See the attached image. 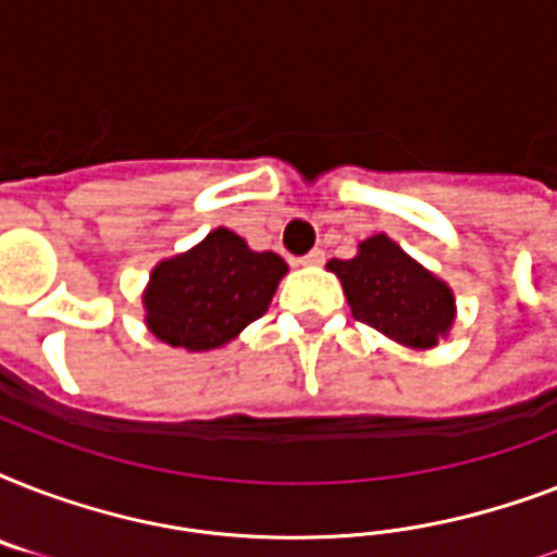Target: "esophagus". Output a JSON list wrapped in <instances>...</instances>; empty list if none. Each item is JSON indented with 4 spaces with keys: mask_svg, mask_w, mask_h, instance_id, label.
Listing matches in <instances>:
<instances>
[{
    "mask_svg": "<svg viewBox=\"0 0 557 557\" xmlns=\"http://www.w3.org/2000/svg\"><path fill=\"white\" fill-rule=\"evenodd\" d=\"M323 260H326L323 248H312V251L306 253V257H300V262H304V265H321Z\"/></svg>",
    "mask_w": 557,
    "mask_h": 557,
    "instance_id": "34e87169",
    "label": "esophagus"
}]
</instances>
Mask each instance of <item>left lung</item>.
Masks as SVG:
<instances>
[{"label":"left lung","instance_id":"obj_1","mask_svg":"<svg viewBox=\"0 0 557 557\" xmlns=\"http://www.w3.org/2000/svg\"><path fill=\"white\" fill-rule=\"evenodd\" d=\"M356 321L407 347H433L454 323L450 288L384 234L358 245L352 260H330Z\"/></svg>","mask_w":557,"mask_h":557}]
</instances>
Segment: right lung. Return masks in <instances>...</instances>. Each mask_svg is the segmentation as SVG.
<instances>
[{"mask_svg": "<svg viewBox=\"0 0 557 557\" xmlns=\"http://www.w3.org/2000/svg\"><path fill=\"white\" fill-rule=\"evenodd\" d=\"M283 274L277 253L251 251L234 231L216 227L193 251L152 271L147 326L170 347H222L269 309Z\"/></svg>", "mask_w": 557, "mask_h": 557, "instance_id": "add662e5", "label": "right lung"}]
</instances>
